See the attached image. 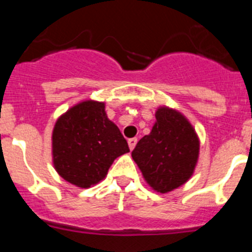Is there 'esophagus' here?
<instances>
[{
    "mask_svg": "<svg viewBox=\"0 0 252 252\" xmlns=\"http://www.w3.org/2000/svg\"><path fill=\"white\" fill-rule=\"evenodd\" d=\"M136 144H137L136 137H132V139L128 140V148H130V150H133V148L136 146Z\"/></svg>",
    "mask_w": 252,
    "mask_h": 252,
    "instance_id": "esophagus-1",
    "label": "esophagus"
}]
</instances>
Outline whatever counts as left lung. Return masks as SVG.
Returning a JSON list of instances; mask_svg holds the SVG:
<instances>
[{
	"label": "left lung",
	"instance_id": "8db88e82",
	"mask_svg": "<svg viewBox=\"0 0 252 252\" xmlns=\"http://www.w3.org/2000/svg\"><path fill=\"white\" fill-rule=\"evenodd\" d=\"M155 124L131 153L146 183L168 193L187 183L199 157V139L192 124L174 108L160 106Z\"/></svg>",
	"mask_w": 252,
	"mask_h": 252
}]
</instances>
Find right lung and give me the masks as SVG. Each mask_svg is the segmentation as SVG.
<instances>
[{"label": "right lung", "instance_id": "right-lung-1", "mask_svg": "<svg viewBox=\"0 0 252 252\" xmlns=\"http://www.w3.org/2000/svg\"><path fill=\"white\" fill-rule=\"evenodd\" d=\"M127 141L104 111V102L87 99L57 120L51 155L58 174L79 188L104 179L116 158L128 153Z\"/></svg>", "mask_w": 252, "mask_h": 252}]
</instances>
